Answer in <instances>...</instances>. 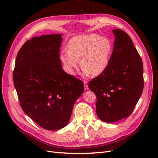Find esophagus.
<instances>
[{
	"instance_id": "1",
	"label": "esophagus",
	"mask_w": 158,
	"mask_h": 158,
	"mask_svg": "<svg viewBox=\"0 0 158 158\" xmlns=\"http://www.w3.org/2000/svg\"><path fill=\"white\" fill-rule=\"evenodd\" d=\"M83 83H84V86H85V90H87L88 89V82L86 81H83Z\"/></svg>"
}]
</instances>
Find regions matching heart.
<instances>
[{
  "label": "heart",
  "instance_id": "heart-1",
  "mask_svg": "<svg viewBox=\"0 0 158 158\" xmlns=\"http://www.w3.org/2000/svg\"><path fill=\"white\" fill-rule=\"evenodd\" d=\"M69 49L62 50L60 60L72 74L77 69L79 60L83 73L88 76L100 75L108 66L112 52L110 40L97 34L78 35L71 39Z\"/></svg>",
  "mask_w": 158,
  "mask_h": 158
}]
</instances>
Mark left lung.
I'll return each instance as SVG.
<instances>
[{"label": "left lung", "mask_w": 158, "mask_h": 158, "mask_svg": "<svg viewBox=\"0 0 158 158\" xmlns=\"http://www.w3.org/2000/svg\"><path fill=\"white\" fill-rule=\"evenodd\" d=\"M112 31L115 39L108 66L88 84L97 96L98 117L106 123L130 115L143 88L142 60L132 40L123 30Z\"/></svg>", "instance_id": "obj_1"}]
</instances>
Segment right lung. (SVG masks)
<instances>
[{
	"label": "right lung",
	"mask_w": 158,
	"mask_h": 158,
	"mask_svg": "<svg viewBox=\"0 0 158 158\" xmlns=\"http://www.w3.org/2000/svg\"><path fill=\"white\" fill-rule=\"evenodd\" d=\"M61 37L43 35L26 41L18 52L13 71L21 107L48 130L67 126L73 104L84 91L82 81L62 69Z\"/></svg>",
	"instance_id": "1"
}]
</instances>
